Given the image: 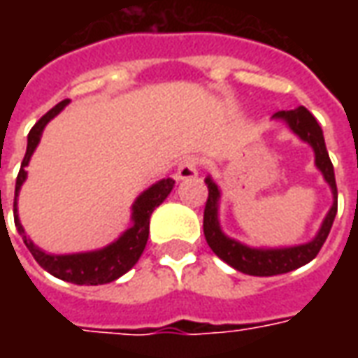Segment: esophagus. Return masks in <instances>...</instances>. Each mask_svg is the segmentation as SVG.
<instances>
[{"label":"esophagus","instance_id":"1","mask_svg":"<svg viewBox=\"0 0 358 358\" xmlns=\"http://www.w3.org/2000/svg\"><path fill=\"white\" fill-rule=\"evenodd\" d=\"M197 159L195 157H187L182 163L178 164V171H176V178L178 180H194L197 178Z\"/></svg>","mask_w":358,"mask_h":358}]
</instances>
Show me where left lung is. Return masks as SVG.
Returning <instances> with one entry per match:
<instances>
[{"instance_id": "1", "label": "left lung", "mask_w": 358, "mask_h": 358, "mask_svg": "<svg viewBox=\"0 0 358 358\" xmlns=\"http://www.w3.org/2000/svg\"><path fill=\"white\" fill-rule=\"evenodd\" d=\"M272 118L285 122V126L299 140H303L313 148L316 169L322 172L326 184L330 186L334 203H331L328 215L324 217L316 236L307 243L289 245V248H249L245 243L234 240L222 232L220 220H218L220 189H218L217 182L207 176L205 184L209 187V199H207L205 215H203L205 240L218 259H222L232 268L240 270L249 276H276V274H285V272H292L303 264L310 263L318 255V251L328 238L336 213H338V187H336V176H334V164L328 157L322 128L316 122V118L305 107H295L292 110H278Z\"/></svg>"}]
</instances>
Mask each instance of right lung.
<instances>
[{
  "label": "right lung",
  "instance_id": "right-lung-1",
  "mask_svg": "<svg viewBox=\"0 0 358 358\" xmlns=\"http://www.w3.org/2000/svg\"><path fill=\"white\" fill-rule=\"evenodd\" d=\"M69 105V99L57 103L51 110H48L28 134L27 143V155L22 159L20 164L19 176H17V186H15V226L19 230L20 238L24 241L28 251L32 253L36 263L40 264L43 270H48L51 276L65 280L71 284L78 285H101L115 282L117 278L126 274L132 268L134 264L138 263V259L145 249L149 238V218L151 213L161 205V203L169 197V194L174 187V180L163 178L155 182L153 186H149L145 192H141L132 205V226L124 230L118 236L117 240L95 251H86V253H71V255H53V253H45L43 249L36 245L34 241L30 240L24 232V228L19 220V209H17V197L24 180H27L28 172L24 171L30 163V157L34 155L38 143L42 140L43 128L48 126L51 118H55Z\"/></svg>",
  "mask_w": 358,
  "mask_h": 358
}]
</instances>
